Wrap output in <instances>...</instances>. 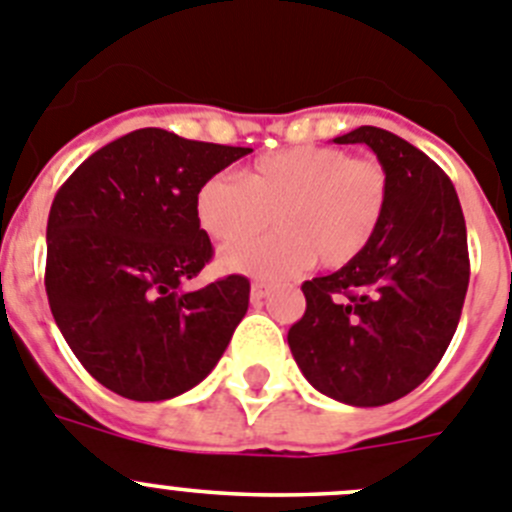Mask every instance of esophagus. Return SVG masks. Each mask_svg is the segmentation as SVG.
<instances>
[{"label": "esophagus", "mask_w": 512, "mask_h": 512, "mask_svg": "<svg viewBox=\"0 0 512 512\" xmlns=\"http://www.w3.org/2000/svg\"><path fill=\"white\" fill-rule=\"evenodd\" d=\"M267 293H270V285L260 283V280H257V283H252V288H250V298H252V301H262V298H265Z\"/></svg>", "instance_id": "obj_1"}]
</instances>
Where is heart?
Wrapping results in <instances>:
<instances>
[{"mask_svg": "<svg viewBox=\"0 0 512 512\" xmlns=\"http://www.w3.org/2000/svg\"><path fill=\"white\" fill-rule=\"evenodd\" d=\"M390 204L382 163L339 147L301 145L265 153L237 178L211 176L196 191V222L214 242H236L266 226L267 238L224 247L227 273L283 280L319 260L342 270L367 252Z\"/></svg>", "mask_w": 512, "mask_h": 512, "instance_id": "1", "label": "heart"}]
</instances>
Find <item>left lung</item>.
Here are the masks:
<instances>
[{"label": "left lung", "instance_id": "8db88e82", "mask_svg": "<svg viewBox=\"0 0 512 512\" xmlns=\"http://www.w3.org/2000/svg\"><path fill=\"white\" fill-rule=\"evenodd\" d=\"M334 142L372 147L388 214L365 255L301 285L306 313L288 344L319 393L372 408L416 390L444 357L469 285L467 227L449 176L411 142L380 127Z\"/></svg>", "mask_w": 512, "mask_h": 512}]
</instances>
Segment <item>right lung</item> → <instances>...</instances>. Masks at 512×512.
I'll use <instances>...</instances> for the list:
<instances>
[{
    "mask_svg": "<svg viewBox=\"0 0 512 512\" xmlns=\"http://www.w3.org/2000/svg\"><path fill=\"white\" fill-rule=\"evenodd\" d=\"M250 147L145 127L78 165L48 216L45 293L63 339L104 388L155 403L216 367L250 306V280L181 288L214 255L193 199Z\"/></svg>",
    "mask_w": 512,
    "mask_h": 512,
    "instance_id": "obj_1",
    "label": "right lung"
}]
</instances>
